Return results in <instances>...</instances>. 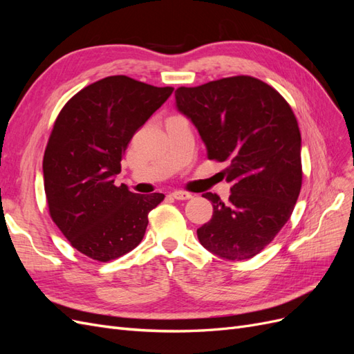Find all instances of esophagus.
Here are the masks:
<instances>
[{"mask_svg":"<svg viewBox=\"0 0 354 354\" xmlns=\"http://www.w3.org/2000/svg\"><path fill=\"white\" fill-rule=\"evenodd\" d=\"M171 196L177 201H186V199L192 198V194H189V192H186V190H174L173 194H171Z\"/></svg>","mask_w":354,"mask_h":354,"instance_id":"esophagus-1","label":"esophagus"}]
</instances>
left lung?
<instances>
[{
	"label": "left lung",
	"instance_id": "1",
	"mask_svg": "<svg viewBox=\"0 0 354 354\" xmlns=\"http://www.w3.org/2000/svg\"><path fill=\"white\" fill-rule=\"evenodd\" d=\"M176 103L198 128L208 158L229 164V202L202 195L214 211L198 239L221 259H251L285 226L301 190V134L291 106L248 75L178 87Z\"/></svg>",
	"mask_w": 354,
	"mask_h": 354
}]
</instances>
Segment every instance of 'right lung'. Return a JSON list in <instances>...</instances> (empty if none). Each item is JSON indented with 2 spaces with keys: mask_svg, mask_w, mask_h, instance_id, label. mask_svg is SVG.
<instances>
[{
  "mask_svg": "<svg viewBox=\"0 0 354 354\" xmlns=\"http://www.w3.org/2000/svg\"><path fill=\"white\" fill-rule=\"evenodd\" d=\"M173 91L113 75L78 91L56 118L42 159L48 212L73 248L95 261L134 250L165 198L133 194L113 177L134 133Z\"/></svg>",
  "mask_w": 354,
  "mask_h": 354,
  "instance_id": "1",
  "label": "right lung"
}]
</instances>
